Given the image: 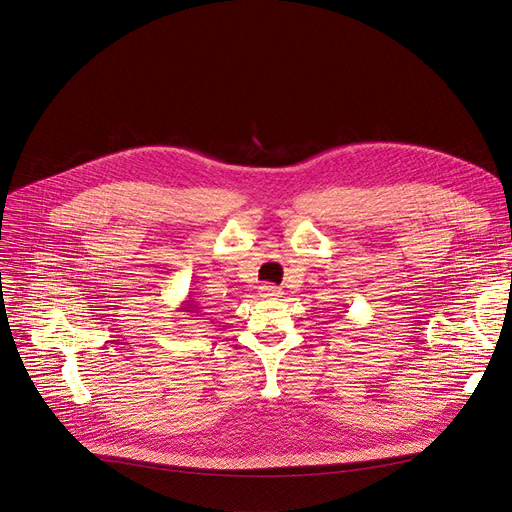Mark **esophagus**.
Instances as JSON below:
<instances>
[{
  "mask_svg": "<svg viewBox=\"0 0 512 512\" xmlns=\"http://www.w3.org/2000/svg\"><path fill=\"white\" fill-rule=\"evenodd\" d=\"M259 294H261L263 299H278L280 294H282V290L278 286H272V284H263L259 288Z\"/></svg>",
  "mask_w": 512,
  "mask_h": 512,
  "instance_id": "1",
  "label": "esophagus"
}]
</instances>
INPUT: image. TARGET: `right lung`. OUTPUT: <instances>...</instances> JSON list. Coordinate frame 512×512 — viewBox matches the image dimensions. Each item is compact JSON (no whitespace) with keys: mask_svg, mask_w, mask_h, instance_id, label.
I'll list each match as a JSON object with an SVG mask.
<instances>
[{"mask_svg":"<svg viewBox=\"0 0 512 512\" xmlns=\"http://www.w3.org/2000/svg\"><path fill=\"white\" fill-rule=\"evenodd\" d=\"M178 311H186V313H195V315H205V313H201L203 311V307L199 305V301H195V299H191V294H188V299L178 307Z\"/></svg>","mask_w":512,"mask_h":512,"instance_id":"right-lung-1","label":"right lung"}]
</instances>
